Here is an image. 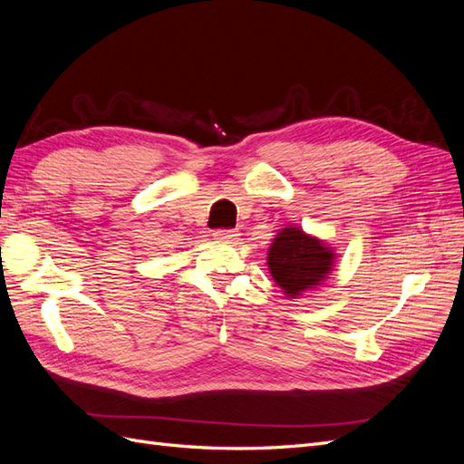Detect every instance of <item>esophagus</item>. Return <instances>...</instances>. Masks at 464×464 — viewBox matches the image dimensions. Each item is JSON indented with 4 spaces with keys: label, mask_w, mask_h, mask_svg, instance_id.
<instances>
[{
    "label": "esophagus",
    "mask_w": 464,
    "mask_h": 464,
    "mask_svg": "<svg viewBox=\"0 0 464 464\" xmlns=\"http://www.w3.org/2000/svg\"><path fill=\"white\" fill-rule=\"evenodd\" d=\"M213 236L217 237V240H220V242H227V244H234L236 240H237V230H224V228H218V230H215L213 232Z\"/></svg>",
    "instance_id": "34e87169"
}]
</instances>
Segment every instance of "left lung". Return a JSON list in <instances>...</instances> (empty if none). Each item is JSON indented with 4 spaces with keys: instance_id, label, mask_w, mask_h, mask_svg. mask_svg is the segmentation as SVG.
Listing matches in <instances>:
<instances>
[{
    "instance_id": "8db88e82",
    "label": "left lung",
    "mask_w": 464,
    "mask_h": 464,
    "mask_svg": "<svg viewBox=\"0 0 464 464\" xmlns=\"http://www.w3.org/2000/svg\"><path fill=\"white\" fill-rule=\"evenodd\" d=\"M333 259L334 254L323 242L290 227L275 237L266 263L275 283L286 292V296H298L327 278Z\"/></svg>"
}]
</instances>
